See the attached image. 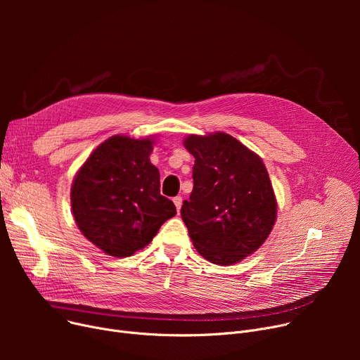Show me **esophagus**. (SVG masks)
<instances>
[{
    "label": "esophagus",
    "instance_id": "1",
    "mask_svg": "<svg viewBox=\"0 0 360 360\" xmlns=\"http://www.w3.org/2000/svg\"><path fill=\"white\" fill-rule=\"evenodd\" d=\"M174 204H175V207H176V210L179 212V210H181V205H182V197H179V195L175 197V198H174Z\"/></svg>",
    "mask_w": 360,
    "mask_h": 360
}]
</instances>
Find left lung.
<instances>
[{"instance_id":"1","label":"left lung","mask_w":360,"mask_h":360,"mask_svg":"<svg viewBox=\"0 0 360 360\" xmlns=\"http://www.w3.org/2000/svg\"><path fill=\"white\" fill-rule=\"evenodd\" d=\"M194 188L181 216L194 248L207 261L232 266L266 242L277 219V200L262 159L226 132L190 134Z\"/></svg>"}]
</instances>
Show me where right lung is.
Returning <instances> with one entry per match:
<instances>
[{
    "label": "right lung",
    "instance_id": "right-lung-1",
    "mask_svg": "<svg viewBox=\"0 0 360 360\" xmlns=\"http://www.w3.org/2000/svg\"><path fill=\"white\" fill-rule=\"evenodd\" d=\"M155 137L112 136L94 148L71 184L75 224L94 247L112 257L143 250L176 214L160 194L159 169L150 162Z\"/></svg>",
    "mask_w": 360,
    "mask_h": 360
}]
</instances>
